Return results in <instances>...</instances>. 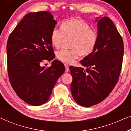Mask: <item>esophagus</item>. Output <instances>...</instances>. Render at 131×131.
Returning <instances> with one entry per match:
<instances>
[{
  "instance_id": "esophagus-1",
  "label": "esophagus",
  "mask_w": 131,
  "mask_h": 131,
  "mask_svg": "<svg viewBox=\"0 0 131 131\" xmlns=\"http://www.w3.org/2000/svg\"><path fill=\"white\" fill-rule=\"evenodd\" d=\"M64 66H65V67H66V72H68V71L70 70L69 66H68L67 64H64Z\"/></svg>"
}]
</instances>
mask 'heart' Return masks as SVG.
I'll return each mask as SVG.
<instances>
[{"instance_id": "b5f03b06", "label": "heart", "mask_w": 131, "mask_h": 131, "mask_svg": "<svg viewBox=\"0 0 131 131\" xmlns=\"http://www.w3.org/2000/svg\"><path fill=\"white\" fill-rule=\"evenodd\" d=\"M61 28L55 27L51 31V41L55 48L61 46L65 38H72L70 49H61L57 52V57L66 64H72L80 56L91 54L98 40V33L91 28L88 23L80 19H70L64 21Z\"/></svg>"}]
</instances>
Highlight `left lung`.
I'll list each match as a JSON object with an SVG mask.
<instances>
[{
	"label": "left lung",
	"instance_id": "left-lung-1",
	"mask_svg": "<svg viewBox=\"0 0 131 131\" xmlns=\"http://www.w3.org/2000/svg\"><path fill=\"white\" fill-rule=\"evenodd\" d=\"M98 40L91 54L70 67L71 92L78 104L91 107L103 101L117 84L122 67L123 41L110 18H98Z\"/></svg>",
	"mask_w": 131,
	"mask_h": 131
}]
</instances>
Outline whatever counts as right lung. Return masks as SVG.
Masks as SVG:
<instances>
[{"label":"right lung","mask_w":131,"mask_h":131,"mask_svg":"<svg viewBox=\"0 0 131 131\" xmlns=\"http://www.w3.org/2000/svg\"><path fill=\"white\" fill-rule=\"evenodd\" d=\"M57 21L48 11L30 12L19 22L8 37L7 68L10 85L17 95L28 104L40 105L48 101L53 88L65 71L64 64L53 60L51 41Z\"/></svg>","instance_id":"obj_1"}]
</instances>
